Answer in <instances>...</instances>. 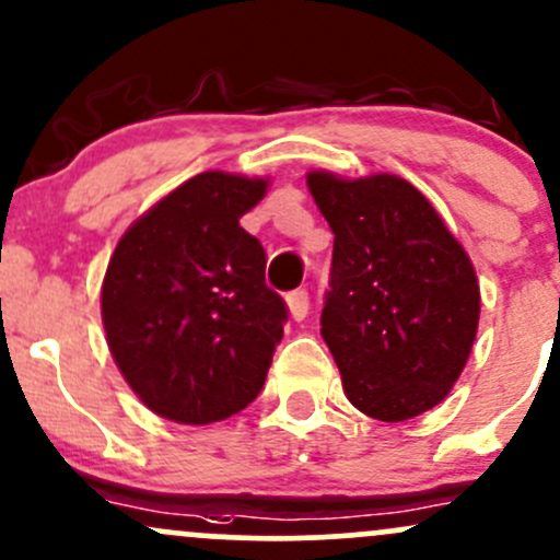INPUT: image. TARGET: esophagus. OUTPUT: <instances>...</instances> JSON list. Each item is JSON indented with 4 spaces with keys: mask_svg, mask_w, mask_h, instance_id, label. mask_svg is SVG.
I'll list each match as a JSON object with an SVG mask.
<instances>
[{
    "mask_svg": "<svg viewBox=\"0 0 560 560\" xmlns=\"http://www.w3.org/2000/svg\"><path fill=\"white\" fill-rule=\"evenodd\" d=\"M287 305H290V313H292L294 322H303V318L308 316V305H311L308 292H305V290L290 292V294H287Z\"/></svg>",
    "mask_w": 560,
    "mask_h": 560,
    "instance_id": "34e87169",
    "label": "esophagus"
}]
</instances>
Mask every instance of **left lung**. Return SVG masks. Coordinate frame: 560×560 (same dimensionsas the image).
<instances>
[{"label": "left lung", "mask_w": 560, "mask_h": 560, "mask_svg": "<svg viewBox=\"0 0 560 560\" xmlns=\"http://www.w3.org/2000/svg\"><path fill=\"white\" fill-rule=\"evenodd\" d=\"M335 233L322 337L348 401L404 422L446 398L468 364L481 292L468 252L409 180L308 172Z\"/></svg>", "instance_id": "8db88e82"}]
</instances>
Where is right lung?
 Masks as SVG:
<instances>
[{"label": "right lung", "mask_w": 560, "mask_h": 560, "mask_svg": "<svg viewBox=\"0 0 560 560\" xmlns=\"http://www.w3.org/2000/svg\"><path fill=\"white\" fill-rule=\"evenodd\" d=\"M266 188L262 177L201 172L140 214L110 255L101 290L110 355L164 420L210 425L262 390L287 305L238 218Z\"/></svg>", "instance_id": "obj_1"}]
</instances>
